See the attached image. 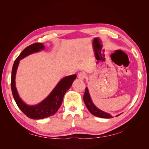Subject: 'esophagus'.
Returning <instances> with one entry per match:
<instances>
[{"mask_svg":"<svg viewBox=\"0 0 149 149\" xmlns=\"http://www.w3.org/2000/svg\"><path fill=\"white\" fill-rule=\"evenodd\" d=\"M86 77V74L84 73V72H79V73L78 74V78L80 79H84Z\"/></svg>","mask_w":149,"mask_h":149,"instance_id":"34e87169","label":"esophagus"}]
</instances>
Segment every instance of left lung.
Masks as SVG:
<instances>
[{
	"label": "left lung",
	"mask_w": 149,
	"mask_h": 149,
	"mask_svg": "<svg viewBox=\"0 0 149 149\" xmlns=\"http://www.w3.org/2000/svg\"><path fill=\"white\" fill-rule=\"evenodd\" d=\"M83 100H84V104H86V106L88 111L91 112L93 115L101 118H105V119L112 118V116L110 114L100 109L94 104V103L91 100V97L90 96L88 88L87 87L86 88V89H85V92L83 96ZM120 114H119L118 115H117L116 116H119Z\"/></svg>",
	"instance_id": "8db88e82"
}]
</instances>
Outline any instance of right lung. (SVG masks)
I'll return each instance as SVG.
<instances>
[{
  "label": "right lung",
  "mask_w": 149,
  "mask_h": 149,
  "mask_svg": "<svg viewBox=\"0 0 149 149\" xmlns=\"http://www.w3.org/2000/svg\"><path fill=\"white\" fill-rule=\"evenodd\" d=\"M44 49L45 47L42 43H33L25 48L14 61L12 70L11 88L13 97L19 109L29 118L33 119H42L55 114L61 105L65 94L76 78V74H73L62 78L49 95L37 104L28 105L22 101L15 86V76L19 62L28 55Z\"/></svg>",
  "instance_id": "obj_1"
}]
</instances>
